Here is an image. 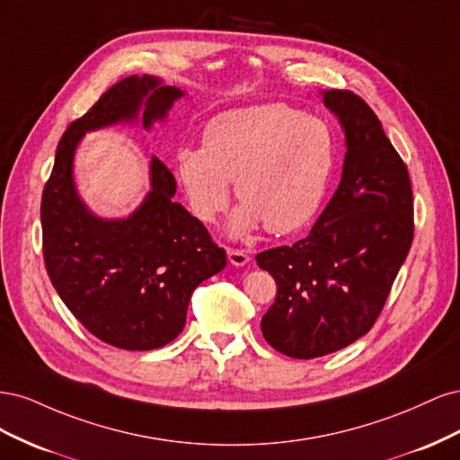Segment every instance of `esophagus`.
<instances>
[{
	"instance_id": "esophagus-1",
	"label": "esophagus",
	"mask_w": 460,
	"mask_h": 460,
	"mask_svg": "<svg viewBox=\"0 0 460 460\" xmlns=\"http://www.w3.org/2000/svg\"><path fill=\"white\" fill-rule=\"evenodd\" d=\"M226 253H228V261L234 264V267H245V264L252 261L245 252H242V249H230L228 247Z\"/></svg>"
}]
</instances>
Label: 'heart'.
I'll list each match as a JSON object with an SVG mask.
<instances>
[{"mask_svg": "<svg viewBox=\"0 0 460 460\" xmlns=\"http://www.w3.org/2000/svg\"><path fill=\"white\" fill-rule=\"evenodd\" d=\"M332 169V128L284 103L226 111L205 127L203 147L176 153L178 178L203 222H213L228 205L235 180L243 201L230 218L234 238L261 225L270 234L307 225L324 199Z\"/></svg>", "mask_w": 460, "mask_h": 460, "instance_id": "b5f03b06", "label": "heart"}]
</instances>
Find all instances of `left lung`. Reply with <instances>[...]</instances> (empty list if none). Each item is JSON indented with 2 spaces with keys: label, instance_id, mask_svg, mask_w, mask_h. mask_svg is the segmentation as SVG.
Masks as SVG:
<instances>
[{
  "label": "left lung",
  "instance_id": "8db88e82",
  "mask_svg": "<svg viewBox=\"0 0 460 460\" xmlns=\"http://www.w3.org/2000/svg\"><path fill=\"white\" fill-rule=\"evenodd\" d=\"M323 97L345 134L340 186L307 238L257 255L278 288L261 320L262 336L294 358L340 351L365 336L414 232L409 171L378 117L353 92Z\"/></svg>",
  "mask_w": 460,
  "mask_h": 460
}]
</instances>
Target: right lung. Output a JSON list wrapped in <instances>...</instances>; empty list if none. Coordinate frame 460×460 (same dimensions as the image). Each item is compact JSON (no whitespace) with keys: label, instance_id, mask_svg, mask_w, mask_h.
I'll return each instance as SVG.
<instances>
[{"label":"right lung","instance_id":"right-lung-1","mask_svg":"<svg viewBox=\"0 0 460 460\" xmlns=\"http://www.w3.org/2000/svg\"><path fill=\"white\" fill-rule=\"evenodd\" d=\"M186 95L157 76H127L63 134L41 196L44 261L53 288L95 338L128 351L171 343L186 324L190 297L226 267L201 222L172 198L176 180L149 163L147 196L124 218H102L80 199L75 153L86 132L142 120L149 130Z\"/></svg>","mask_w":460,"mask_h":460}]
</instances>
